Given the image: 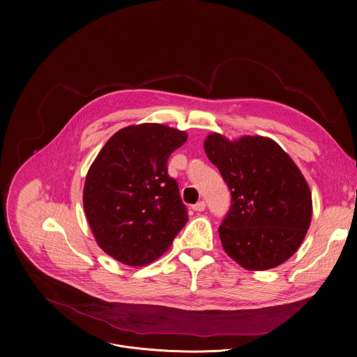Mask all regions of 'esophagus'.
Segmentation results:
<instances>
[{
	"label": "esophagus",
	"mask_w": 357,
	"mask_h": 357,
	"mask_svg": "<svg viewBox=\"0 0 357 357\" xmlns=\"http://www.w3.org/2000/svg\"><path fill=\"white\" fill-rule=\"evenodd\" d=\"M205 206H206V205H205V201H198L197 204L193 205V209L197 211V212H202V211L205 209Z\"/></svg>",
	"instance_id": "esophagus-1"
}]
</instances>
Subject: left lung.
Here are the masks:
<instances>
[{
	"label": "left lung",
	"mask_w": 357,
	"mask_h": 357,
	"mask_svg": "<svg viewBox=\"0 0 357 357\" xmlns=\"http://www.w3.org/2000/svg\"><path fill=\"white\" fill-rule=\"evenodd\" d=\"M204 149L231 190L219 227L225 252L250 271L275 268L307 236L312 195L300 168L275 141L243 135L230 141L209 134Z\"/></svg>",
	"instance_id": "obj_1"
}]
</instances>
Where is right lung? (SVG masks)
Segmentation results:
<instances>
[{"mask_svg": "<svg viewBox=\"0 0 357 357\" xmlns=\"http://www.w3.org/2000/svg\"><path fill=\"white\" fill-rule=\"evenodd\" d=\"M188 139L185 131L159 123L115 132L90 165L83 208L98 246L126 266L158 260L188 222L178 183L167 160Z\"/></svg>", "mask_w": 357, "mask_h": 357, "instance_id": "obj_1", "label": "right lung"}]
</instances>
